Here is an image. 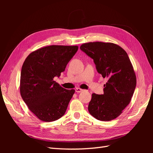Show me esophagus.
<instances>
[{
    "mask_svg": "<svg viewBox=\"0 0 153 153\" xmlns=\"http://www.w3.org/2000/svg\"><path fill=\"white\" fill-rule=\"evenodd\" d=\"M75 91H76V92H77V93H79V92L83 91V89H80V88H79V87H77L75 89Z\"/></svg>",
    "mask_w": 153,
    "mask_h": 153,
    "instance_id": "obj_1",
    "label": "esophagus"
}]
</instances>
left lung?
I'll return each mask as SVG.
<instances>
[{
	"label": "left lung",
	"mask_w": 153,
	"mask_h": 153,
	"mask_svg": "<svg viewBox=\"0 0 153 153\" xmlns=\"http://www.w3.org/2000/svg\"><path fill=\"white\" fill-rule=\"evenodd\" d=\"M80 50L94 60L97 71L107 79L103 94H92L89 112L100 121L113 120L130 103L135 89L137 78L130 60L126 51L112 43H86Z\"/></svg>",
	"instance_id": "left-lung-1"
}]
</instances>
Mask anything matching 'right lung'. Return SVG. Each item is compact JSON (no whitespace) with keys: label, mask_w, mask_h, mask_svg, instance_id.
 <instances>
[{"label":"right lung","mask_w":153,"mask_h":153,"mask_svg":"<svg viewBox=\"0 0 153 153\" xmlns=\"http://www.w3.org/2000/svg\"><path fill=\"white\" fill-rule=\"evenodd\" d=\"M78 49V46H48L31 52L23 64L20 94L41 121H56L65 114L75 91L64 89L53 78L64 71Z\"/></svg>","instance_id":"obj_1"}]
</instances>
